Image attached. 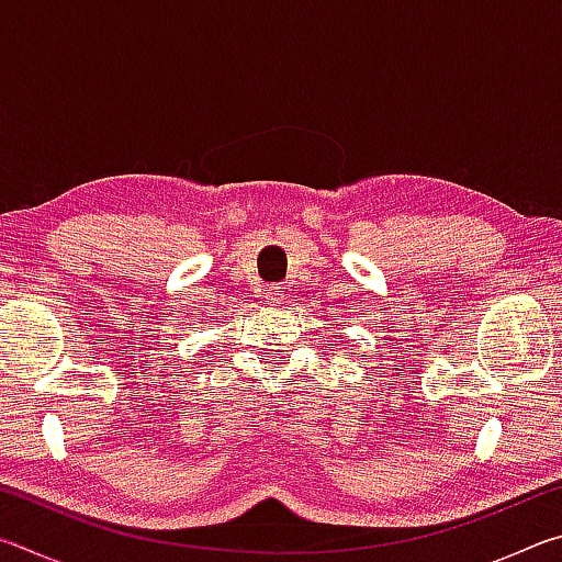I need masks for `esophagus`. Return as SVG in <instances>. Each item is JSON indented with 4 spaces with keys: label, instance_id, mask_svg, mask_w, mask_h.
<instances>
[{
    "label": "esophagus",
    "instance_id": "esophagus-1",
    "mask_svg": "<svg viewBox=\"0 0 562 562\" xmlns=\"http://www.w3.org/2000/svg\"><path fill=\"white\" fill-rule=\"evenodd\" d=\"M262 297H265V302H268V304H280L282 297H284V290L282 288H268V290L262 292Z\"/></svg>",
    "mask_w": 562,
    "mask_h": 562
}]
</instances>
